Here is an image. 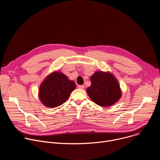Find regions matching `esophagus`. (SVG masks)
<instances>
[{"label": "esophagus", "instance_id": "1", "mask_svg": "<svg viewBox=\"0 0 160 160\" xmlns=\"http://www.w3.org/2000/svg\"><path fill=\"white\" fill-rule=\"evenodd\" d=\"M85 87L84 85H78V88L80 89H83Z\"/></svg>", "mask_w": 160, "mask_h": 160}]
</instances>
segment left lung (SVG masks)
<instances>
[{"label":"left lung","instance_id":"8db88e82","mask_svg":"<svg viewBox=\"0 0 160 160\" xmlns=\"http://www.w3.org/2000/svg\"><path fill=\"white\" fill-rule=\"evenodd\" d=\"M91 85L87 93L94 103L101 107L115 104L121 98L122 92L117 78L109 72L96 71L90 77Z\"/></svg>","mask_w":160,"mask_h":160}]
</instances>
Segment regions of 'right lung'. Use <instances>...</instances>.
Masks as SVG:
<instances>
[{"label":"right lung","instance_id":"1","mask_svg":"<svg viewBox=\"0 0 160 160\" xmlns=\"http://www.w3.org/2000/svg\"><path fill=\"white\" fill-rule=\"evenodd\" d=\"M76 88L73 80L58 71H54L44 78L40 85L38 98L48 108H56L64 103Z\"/></svg>","mask_w":160,"mask_h":160}]
</instances>
